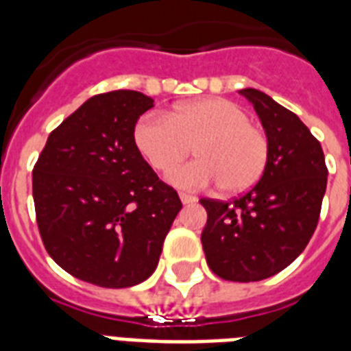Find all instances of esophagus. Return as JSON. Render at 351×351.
Instances as JSON below:
<instances>
[{
	"label": "esophagus",
	"instance_id": "34e87169",
	"mask_svg": "<svg viewBox=\"0 0 351 351\" xmlns=\"http://www.w3.org/2000/svg\"><path fill=\"white\" fill-rule=\"evenodd\" d=\"M197 200H198V198L193 197V195H187V193H180V202L184 204V206H187V204H195Z\"/></svg>",
	"mask_w": 351,
	"mask_h": 351
}]
</instances>
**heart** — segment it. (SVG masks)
<instances>
[{"label": "heart", "mask_w": 351, "mask_h": 351, "mask_svg": "<svg viewBox=\"0 0 351 351\" xmlns=\"http://www.w3.org/2000/svg\"><path fill=\"white\" fill-rule=\"evenodd\" d=\"M134 143L154 169H167L191 153L197 158L167 171L178 189L200 191L215 184L226 193L247 191L269 158L266 131L251 123L244 107L226 98H202L171 112L145 114L134 125Z\"/></svg>", "instance_id": "1"}]
</instances>
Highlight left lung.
I'll return each mask as SVG.
<instances>
[{"mask_svg": "<svg viewBox=\"0 0 351 351\" xmlns=\"http://www.w3.org/2000/svg\"><path fill=\"white\" fill-rule=\"evenodd\" d=\"M240 95L253 104L269 138L264 175L233 202L200 200L208 211L202 247L215 275L256 282L288 267L315 231L328 169L319 140L295 112L256 89Z\"/></svg>", "mask_w": 351, "mask_h": 351, "instance_id": "8db88e82", "label": "left lung"}]
</instances>
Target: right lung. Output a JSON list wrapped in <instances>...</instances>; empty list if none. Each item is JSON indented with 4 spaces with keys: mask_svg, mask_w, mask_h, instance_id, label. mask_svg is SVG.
Returning a JSON list of instances; mask_svg holds the SVG:
<instances>
[{
    "mask_svg": "<svg viewBox=\"0 0 351 351\" xmlns=\"http://www.w3.org/2000/svg\"><path fill=\"white\" fill-rule=\"evenodd\" d=\"M154 106L138 90L93 96L49 134L32 171L41 239L58 266L100 288H129L158 266L182 209L134 143Z\"/></svg>",
    "mask_w": 351,
    "mask_h": 351,
    "instance_id": "1",
    "label": "right lung"
}]
</instances>
